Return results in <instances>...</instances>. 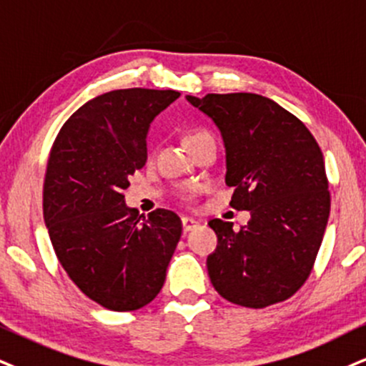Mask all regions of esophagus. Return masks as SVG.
Masks as SVG:
<instances>
[{
  "label": "esophagus",
  "mask_w": 366,
  "mask_h": 366,
  "mask_svg": "<svg viewBox=\"0 0 366 366\" xmlns=\"http://www.w3.org/2000/svg\"><path fill=\"white\" fill-rule=\"evenodd\" d=\"M198 220H195V219H192V217H183L182 219V225H183V231L184 232H190V231H193V229H197L198 227Z\"/></svg>",
  "instance_id": "esophagus-1"
}]
</instances>
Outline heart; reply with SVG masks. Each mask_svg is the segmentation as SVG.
<instances>
[{"label": "heart", "instance_id": "obj_1", "mask_svg": "<svg viewBox=\"0 0 366 366\" xmlns=\"http://www.w3.org/2000/svg\"><path fill=\"white\" fill-rule=\"evenodd\" d=\"M207 135H210L209 132H205V130H193V132H190L187 135V141L184 142H192V141H197V139H200V137H207ZM212 137V135H210Z\"/></svg>", "mask_w": 366, "mask_h": 366}]
</instances>
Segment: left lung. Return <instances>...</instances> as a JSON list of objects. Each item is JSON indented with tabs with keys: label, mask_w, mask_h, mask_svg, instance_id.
Wrapping results in <instances>:
<instances>
[{
	"label": "left lung",
	"mask_w": 366,
	"mask_h": 366,
	"mask_svg": "<svg viewBox=\"0 0 366 366\" xmlns=\"http://www.w3.org/2000/svg\"><path fill=\"white\" fill-rule=\"evenodd\" d=\"M187 100L214 120L225 147L231 205L249 210L239 231L212 219L217 249L207 258L225 300L263 309L304 285L326 231L331 197L321 147L302 122L254 93H209Z\"/></svg>",
	"instance_id": "left-lung-1"
}]
</instances>
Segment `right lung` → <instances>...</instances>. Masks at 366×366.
I'll return each instance as SVG.
<instances>
[{
    "mask_svg": "<svg viewBox=\"0 0 366 366\" xmlns=\"http://www.w3.org/2000/svg\"><path fill=\"white\" fill-rule=\"evenodd\" d=\"M173 89H115L78 108L54 141L44 220L59 263L84 295L125 312L154 300L182 237L174 212L125 205L129 176L147 159L151 122Z\"/></svg>",
    "mask_w": 366,
    "mask_h": 366,
    "instance_id": "right-lung-1",
    "label": "right lung"
}]
</instances>
